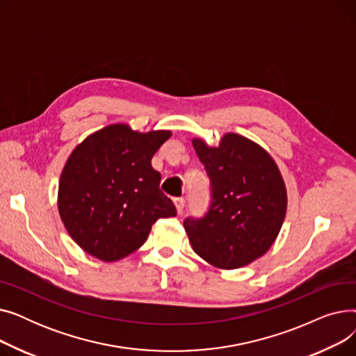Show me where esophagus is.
Masks as SVG:
<instances>
[{
  "instance_id": "1",
  "label": "esophagus",
  "mask_w": 356,
  "mask_h": 356,
  "mask_svg": "<svg viewBox=\"0 0 356 356\" xmlns=\"http://www.w3.org/2000/svg\"><path fill=\"white\" fill-rule=\"evenodd\" d=\"M173 202H175V207H176L177 213L181 215V212H183V209H184V199H183V197H176Z\"/></svg>"
}]
</instances>
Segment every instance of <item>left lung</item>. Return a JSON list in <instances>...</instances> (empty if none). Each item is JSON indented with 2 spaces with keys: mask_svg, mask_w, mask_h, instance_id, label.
I'll return each mask as SVG.
<instances>
[{
  "mask_svg": "<svg viewBox=\"0 0 356 356\" xmlns=\"http://www.w3.org/2000/svg\"><path fill=\"white\" fill-rule=\"evenodd\" d=\"M192 143L212 189L208 213L183 222L193 251L218 268L248 266L270 250L283 227L282 173L263 147L239 134H225L218 147L200 138Z\"/></svg>",
  "mask_w": 356,
  "mask_h": 356,
  "instance_id": "left-lung-1",
  "label": "left lung"
}]
</instances>
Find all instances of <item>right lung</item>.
Wrapping results in <instances>:
<instances>
[{"label": "right lung", "mask_w": 356, "mask_h": 356, "mask_svg": "<svg viewBox=\"0 0 356 356\" xmlns=\"http://www.w3.org/2000/svg\"><path fill=\"white\" fill-rule=\"evenodd\" d=\"M170 131L138 133L112 124L86 137L69 156L58 208L70 238L89 255L114 263L137 251L160 218L176 216L152 167Z\"/></svg>", "instance_id": "add662e5"}]
</instances>
